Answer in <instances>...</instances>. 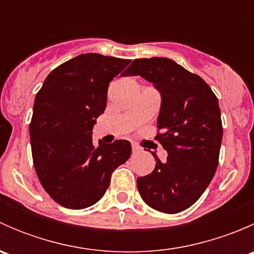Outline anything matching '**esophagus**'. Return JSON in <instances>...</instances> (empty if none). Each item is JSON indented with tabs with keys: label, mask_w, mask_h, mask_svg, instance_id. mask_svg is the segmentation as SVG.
I'll list each match as a JSON object with an SVG mask.
<instances>
[{
	"label": "esophagus",
	"mask_w": 254,
	"mask_h": 254,
	"mask_svg": "<svg viewBox=\"0 0 254 254\" xmlns=\"http://www.w3.org/2000/svg\"><path fill=\"white\" fill-rule=\"evenodd\" d=\"M131 147H132V152L134 153H139L140 151H141V147H140V146L135 142L131 143Z\"/></svg>",
	"instance_id": "obj_1"
}]
</instances>
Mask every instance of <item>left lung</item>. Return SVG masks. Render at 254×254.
<instances>
[{
    "label": "left lung",
    "mask_w": 254,
    "mask_h": 254,
    "mask_svg": "<svg viewBox=\"0 0 254 254\" xmlns=\"http://www.w3.org/2000/svg\"><path fill=\"white\" fill-rule=\"evenodd\" d=\"M123 76H141L161 94L155 139L168 153L150 175L137 178L148 206L177 214L205 191L219 165L222 140L219 101L209 84L167 58L136 59Z\"/></svg>",
    "instance_id": "8db88e82"
}]
</instances>
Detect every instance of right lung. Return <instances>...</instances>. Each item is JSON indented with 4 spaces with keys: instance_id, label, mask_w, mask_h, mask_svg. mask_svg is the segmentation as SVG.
<instances>
[{
    "instance_id": "1",
    "label": "right lung",
    "mask_w": 254,
    "mask_h": 254,
    "mask_svg": "<svg viewBox=\"0 0 254 254\" xmlns=\"http://www.w3.org/2000/svg\"><path fill=\"white\" fill-rule=\"evenodd\" d=\"M130 64L125 59L82 54L51 71L37 93L29 125L35 172L45 191L61 206L96 204L113 171L127 162V140L94 146L92 129L107 107L109 82Z\"/></svg>"
}]
</instances>
